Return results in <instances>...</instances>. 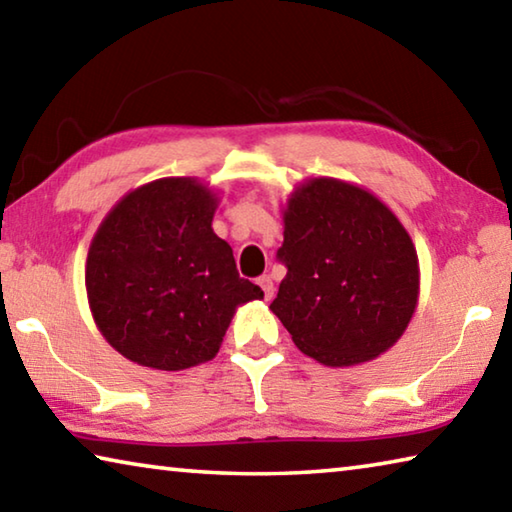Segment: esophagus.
<instances>
[{
    "label": "esophagus",
    "instance_id": "34e87169",
    "mask_svg": "<svg viewBox=\"0 0 512 512\" xmlns=\"http://www.w3.org/2000/svg\"><path fill=\"white\" fill-rule=\"evenodd\" d=\"M257 284H259V287H262L266 300H271V298H273V293H275V282H273V277H271V275H262V277H259V280H257Z\"/></svg>",
    "mask_w": 512,
    "mask_h": 512
}]
</instances>
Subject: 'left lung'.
I'll list each match as a JSON object with an SVG mask.
<instances>
[{"mask_svg": "<svg viewBox=\"0 0 512 512\" xmlns=\"http://www.w3.org/2000/svg\"><path fill=\"white\" fill-rule=\"evenodd\" d=\"M287 264L271 311L296 348L329 368L377 359L402 339L420 298V262L395 212L370 189L307 178L282 207Z\"/></svg>", "mask_w": 512, "mask_h": 512, "instance_id": "left-lung-1", "label": "left lung"}]
</instances>
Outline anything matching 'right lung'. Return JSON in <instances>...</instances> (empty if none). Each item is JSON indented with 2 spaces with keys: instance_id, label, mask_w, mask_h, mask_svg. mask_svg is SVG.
I'll return each mask as SVG.
<instances>
[{
  "instance_id": "1",
  "label": "right lung",
  "mask_w": 512,
  "mask_h": 512,
  "mask_svg": "<svg viewBox=\"0 0 512 512\" xmlns=\"http://www.w3.org/2000/svg\"><path fill=\"white\" fill-rule=\"evenodd\" d=\"M219 201L201 178L169 176L131 189L103 216L85 291L121 357L153 370L194 368L216 357L237 309L264 298L214 235Z\"/></svg>"
}]
</instances>
